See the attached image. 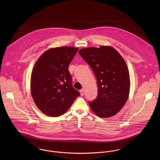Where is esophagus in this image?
I'll use <instances>...</instances> for the list:
<instances>
[{"instance_id": "esophagus-1", "label": "esophagus", "mask_w": 160, "mask_h": 160, "mask_svg": "<svg viewBox=\"0 0 160 160\" xmlns=\"http://www.w3.org/2000/svg\"><path fill=\"white\" fill-rule=\"evenodd\" d=\"M80 93H81V96H83L84 95V90L83 89H81V90H80Z\"/></svg>"}]
</instances>
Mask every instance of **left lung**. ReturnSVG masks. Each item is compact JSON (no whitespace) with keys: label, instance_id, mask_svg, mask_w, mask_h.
<instances>
[{"label":"left lung","instance_id":"8db88e82","mask_svg":"<svg viewBox=\"0 0 160 160\" xmlns=\"http://www.w3.org/2000/svg\"><path fill=\"white\" fill-rule=\"evenodd\" d=\"M81 57L89 65L97 78V98L89 102L92 110L100 118L118 113L129 93L130 80L126 63L113 47L100 46L79 50Z\"/></svg>","mask_w":160,"mask_h":160}]
</instances>
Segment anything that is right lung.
Masks as SVG:
<instances>
[{
	"label": "right lung",
	"mask_w": 160,
	"mask_h": 160,
	"mask_svg": "<svg viewBox=\"0 0 160 160\" xmlns=\"http://www.w3.org/2000/svg\"><path fill=\"white\" fill-rule=\"evenodd\" d=\"M78 49L68 46L50 48L35 63L31 94L36 106L46 115L58 117L64 114L80 95L72 86L68 71Z\"/></svg>",
	"instance_id": "add662e5"
}]
</instances>
